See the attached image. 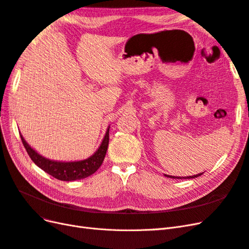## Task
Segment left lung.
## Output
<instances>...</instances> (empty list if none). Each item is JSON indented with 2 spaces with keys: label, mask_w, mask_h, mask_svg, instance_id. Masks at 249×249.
I'll use <instances>...</instances> for the list:
<instances>
[{
  "label": "left lung",
  "mask_w": 249,
  "mask_h": 249,
  "mask_svg": "<svg viewBox=\"0 0 249 249\" xmlns=\"http://www.w3.org/2000/svg\"><path fill=\"white\" fill-rule=\"evenodd\" d=\"M202 173H199V175H196V176H192V177H187V178H179V177H172V176H166L165 175V177H167V178H197V177H199V176H201Z\"/></svg>",
  "instance_id": "obj_1"
}]
</instances>
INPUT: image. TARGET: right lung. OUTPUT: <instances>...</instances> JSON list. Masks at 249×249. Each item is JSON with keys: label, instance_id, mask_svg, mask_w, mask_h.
Listing matches in <instances>:
<instances>
[{"label": "right lung", "instance_id": "right-lung-1", "mask_svg": "<svg viewBox=\"0 0 249 249\" xmlns=\"http://www.w3.org/2000/svg\"><path fill=\"white\" fill-rule=\"evenodd\" d=\"M20 138L28 155L37 166L57 179L69 182V180L85 178L93 175L101 167L109 145V129L107 130L99 149L88 159L78 162H57L46 159L39 154H37L33 148L30 147L21 135Z\"/></svg>", "mask_w": 249, "mask_h": 249}]
</instances>
